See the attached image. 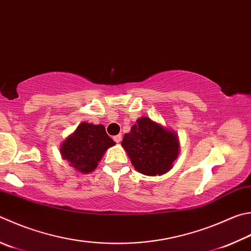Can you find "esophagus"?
Returning a JSON list of instances; mask_svg holds the SVG:
<instances>
[{"instance_id": "obj_1", "label": "esophagus", "mask_w": 251, "mask_h": 251, "mask_svg": "<svg viewBox=\"0 0 251 251\" xmlns=\"http://www.w3.org/2000/svg\"><path fill=\"white\" fill-rule=\"evenodd\" d=\"M113 139L115 140L116 143H121V140H122V135H121V134H118V135H116V136H114Z\"/></svg>"}]
</instances>
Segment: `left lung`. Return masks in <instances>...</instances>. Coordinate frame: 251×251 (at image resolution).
Returning a JSON list of instances; mask_svg holds the SVG:
<instances>
[{"label": "left lung", "mask_w": 251, "mask_h": 251, "mask_svg": "<svg viewBox=\"0 0 251 251\" xmlns=\"http://www.w3.org/2000/svg\"><path fill=\"white\" fill-rule=\"evenodd\" d=\"M122 146L138 172L146 176H160L169 171L179 153V141L175 133L141 117L124 135Z\"/></svg>", "instance_id": "1"}]
</instances>
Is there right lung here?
<instances>
[{"label": "right lung", "mask_w": 251, "mask_h": 251, "mask_svg": "<svg viewBox=\"0 0 251 251\" xmlns=\"http://www.w3.org/2000/svg\"><path fill=\"white\" fill-rule=\"evenodd\" d=\"M115 145L108 137L103 125L83 122L61 145L62 158L80 172L89 173L98 167V162L107 148Z\"/></svg>", "instance_id": "right-lung-1"}]
</instances>
